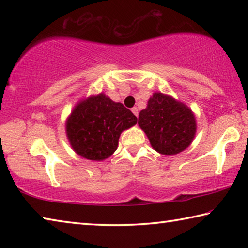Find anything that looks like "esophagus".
I'll return each instance as SVG.
<instances>
[{
	"label": "esophagus",
	"instance_id": "esophagus-1",
	"mask_svg": "<svg viewBox=\"0 0 248 248\" xmlns=\"http://www.w3.org/2000/svg\"><path fill=\"white\" fill-rule=\"evenodd\" d=\"M131 111L133 112V114H134V116H136V117H138V116H139V109H138L137 107H133V108L131 109Z\"/></svg>",
	"mask_w": 248,
	"mask_h": 248
}]
</instances>
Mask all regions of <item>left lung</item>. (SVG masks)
Instances as JSON below:
<instances>
[{"instance_id":"left-lung-1","label":"left lung","mask_w":248,"mask_h":248,"mask_svg":"<svg viewBox=\"0 0 248 248\" xmlns=\"http://www.w3.org/2000/svg\"><path fill=\"white\" fill-rule=\"evenodd\" d=\"M138 124L152 148L163 155H174L187 149L197 130L191 109L162 93H154L149 99L148 106L140 111Z\"/></svg>"}]
</instances>
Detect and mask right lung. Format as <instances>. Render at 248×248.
Instances as JSON below:
<instances>
[{
  "mask_svg": "<svg viewBox=\"0 0 248 248\" xmlns=\"http://www.w3.org/2000/svg\"><path fill=\"white\" fill-rule=\"evenodd\" d=\"M137 117L121 103L103 93L79 100L66 119V137L75 153L92 161H104L118 148L124 130Z\"/></svg>",
  "mask_w": 248,
  "mask_h": 248,
  "instance_id": "1",
  "label": "right lung"
}]
</instances>
